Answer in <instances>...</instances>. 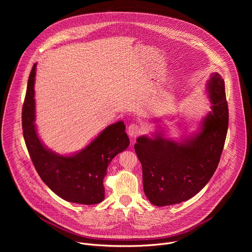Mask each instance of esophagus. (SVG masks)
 <instances>
[{"label":"esophagus","mask_w":252,"mask_h":252,"mask_svg":"<svg viewBox=\"0 0 252 252\" xmlns=\"http://www.w3.org/2000/svg\"><path fill=\"white\" fill-rule=\"evenodd\" d=\"M141 131H142V127L136 124H130L127 127V134L132 138L139 135Z\"/></svg>","instance_id":"34e87169"}]
</instances>
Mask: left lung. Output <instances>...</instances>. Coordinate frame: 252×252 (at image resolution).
Wrapping results in <instances>:
<instances>
[{"instance_id": "obj_1", "label": "left lung", "mask_w": 252, "mask_h": 252, "mask_svg": "<svg viewBox=\"0 0 252 252\" xmlns=\"http://www.w3.org/2000/svg\"><path fill=\"white\" fill-rule=\"evenodd\" d=\"M206 87L210 112L198 130L181 141L165 137L163 130L136 139L134 150L142 166L143 191L157 206L191 198L206 186L219 165L228 127L224 81L219 73H212Z\"/></svg>"}]
</instances>
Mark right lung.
Here are the masks:
<instances>
[{
    "mask_svg": "<svg viewBox=\"0 0 252 252\" xmlns=\"http://www.w3.org/2000/svg\"><path fill=\"white\" fill-rule=\"evenodd\" d=\"M32 65L23 105V134L31 159L42 181L61 198L80 204H95L104 198L103 178L112 159L126 150L129 139L123 121L102 129L82 151L59 155L48 149L38 135L34 120Z\"/></svg>",
    "mask_w": 252,
    "mask_h": 252,
    "instance_id": "right-lung-1",
    "label": "right lung"
}]
</instances>
